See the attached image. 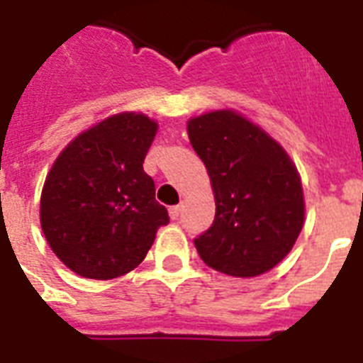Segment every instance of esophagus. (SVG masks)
<instances>
[{
  "instance_id": "obj_1",
  "label": "esophagus",
  "mask_w": 363,
  "mask_h": 363,
  "mask_svg": "<svg viewBox=\"0 0 363 363\" xmlns=\"http://www.w3.org/2000/svg\"><path fill=\"white\" fill-rule=\"evenodd\" d=\"M181 211H182L181 205H175V207H171V209H169L171 220H177V218H179V216H181Z\"/></svg>"
}]
</instances>
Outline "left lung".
I'll return each instance as SVG.
<instances>
[{
    "label": "left lung",
    "instance_id": "1",
    "mask_svg": "<svg viewBox=\"0 0 363 363\" xmlns=\"http://www.w3.org/2000/svg\"><path fill=\"white\" fill-rule=\"evenodd\" d=\"M188 137L216 203L213 226L194 239L201 259L232 277L273 269L292 250L305 218L303 188L286 150L235 111L190 118Z\"/></svg>",
    "mask_w": 363,
    "mask_h": 363
}]
</instances>
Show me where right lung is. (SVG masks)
I'll return each instance as SVG.
<instances>
[{
	"mask_svg": "<svg viewBox=\"0 0 363 363\" xmlns=\"http://www.w3.org/2000/svg\"><path fill=\"white\" fill-rule=\"evenodd\" d=\"M158 124L137 113L109 116L60 152L41 194V228L77 275L107 281L135 269L169 222L143 169Z\"/></svg>",
	"mask_w": 363,
	"mask_h": 363,
	"instance_id": "right-lung-1",
	"label": "right lung"
}]
</instances>
